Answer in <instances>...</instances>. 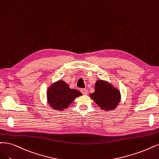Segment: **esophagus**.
Here are the masks:
<instances>
[{
    "label": "esophagus",
    "mask_w": 159,
    "mask_h": 159,
    "mask_svg": "<svg viewBox=\"0 0 159 159\" xmlns=\"http://www.w3.org/2000/svg\"><path fill=\"white\" fill-rule=\"evenodd\" d=\"M80 91H81L82 93H83V94H84V95H87L88 94V90L86 89H81Z\"/></svg>",
    "instance_id": "34e87169"
}]
</instances>
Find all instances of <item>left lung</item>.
I'll return each instance as SVG.
<instances>
[{
    "label": "left lung",
    "mask_w": 159,
    "mask_h": 159,
    "mask_svg": "<svg viewBox=\"0 0 159 159\" xmlns=\"http://www.w3.org/2000/svg\"><path fill=\"white\" fill-rule=\"evenodd\" d=\"M102 110L111 111L115 109L120 100L119 90L107 82L98 80L95 84V92L90 95Z\"/></svg>",
    "instance_id": "left-lung-1"
}]
</instances>
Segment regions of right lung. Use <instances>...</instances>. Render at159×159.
Masks as SVG:
<instances>
[{
    "label": "right lung",
    "mask_w": 159,
    "mask_h": 159,
    "mask_svg": "<svg viewBox=\"0 0 159 159\" xmlns=\"http://www.w3.org/2000/svg\"><path fill=\"white\" fill-rule=\"evenodd\" d=\"M81 95V92L77 90L70 89L63 80L56 82L47 91L48 103L53 109L59 111L67 109L75 99Z\"/></svg>",
    "instance_id": "right-lung-1"
}]
</instances>
